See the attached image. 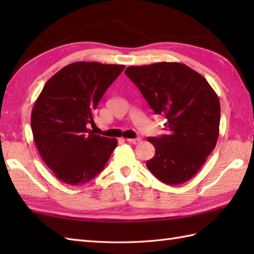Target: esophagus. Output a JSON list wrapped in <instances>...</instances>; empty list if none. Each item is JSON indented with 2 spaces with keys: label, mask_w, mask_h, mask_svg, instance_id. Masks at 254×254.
<instances>
[{
  "label": "esophagus",
  "mask_w": 254,
  "mask_h": 254,
  "mask_svg": "<svg viewBox=\"0 0 254 254\" xmlns=\"http://www.w3.org/2000/svg\"><path fill=\"white\" fill-rule=\"evenodd\" d=\"M127 141L128 143H132V144H139L142 142V138L141 137H136V138H127Z\"/></svg>",
  "instance_id": "esophagus-1"
}]
</instances>
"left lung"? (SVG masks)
Wrapping results in <instances>:
<instances>
[{
	"label": "left lung",
	"mask_w": 254,
	"mask_h": 254,
	"mask_svg": "<svg viewBox=\"0 0 254 254\" xmlns=\"http://www.w3.org/2000/svg\"><path fill=\"white\" fill-rule=\"evenodd\" d=\"M124 73L156 115L166 118L168 134L147 138L155 147L147 168L170 186L190 180L216 146L220 121L216 93L201 74L182 63L128 66Z\"/></svg>",
	"instance_id": "left-lung-1"
}]
</instances>
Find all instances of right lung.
I'll return each instance as SVG.
<instances>
[{
  "label": "right lung",
  "mask_w": 254,
  "mask_h": 254,
  "mask_svg": "<svg viewBox=\"0 0 254 254\" xmlns=\"http://www.w3.org/2000/svg\"><path fill=\"white\" fill-rule=\"evenodd\" d=\"M124 65L75 62L48 80L31 111V130L42 160L71 186L90 181L105 168L117 138L97 135L95 110Z\"/></svg>",
  "instance_id": "1"
}]
</instances>
